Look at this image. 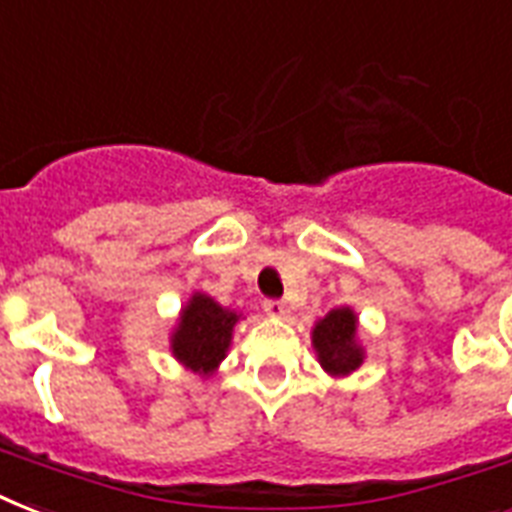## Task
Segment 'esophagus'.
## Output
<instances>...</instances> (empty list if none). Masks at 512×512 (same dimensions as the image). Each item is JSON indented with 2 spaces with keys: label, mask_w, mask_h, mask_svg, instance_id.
Returning <instances> with one entry per match:
<instances>
[{
  "label": "esophagus",
  "mask_w": 512,
  "mask_h": 512,
  "mask_svg": "<svg viewBox=\"0 0 512 512\" xmlns=\"http://www.w3.org/2000/svg\"><path fill=\"white\" fill-rule=\"evenodd\" d=\"M265 313L271 319H284L287 316V303H281V300H265Z\"/></svg>",
  "instance_id": "1"
}]
</instances>
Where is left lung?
Masks as SVG:
<instances>
[{
	"label": "left lung",
	"instance_id": "8db88e82",
	"mask_svg": "<svg viewBox=\"0 0 512 512\" xmlns=\"http://www.w3.org/2000/svg\"><path fill=\"white\" fill-rule=\"evenodd\" d=\"M358 319L350 308H335L316 321L311 332L319 364L332 377H345L364 364V348L358 345Z\"/></svg>",
	"mask_w": 512,
	"mask_h": 512
}]
</instances>
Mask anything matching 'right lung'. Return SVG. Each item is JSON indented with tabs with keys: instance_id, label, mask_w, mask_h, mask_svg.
Returning <instances> with one entry per match:
<instances>
[{
	"instance_id": "obj_1",
	"label": "right lung",
	"mask_w": 512,
	"mask_h": 512,
	"mask_svg": "<svg viewBox=\"0 0 512 512\" xmlns=\"http://www.w3.org/2000/svg\"><path fill=\"white\" fill-rule=\"evenodd\" d=\"M241 313L228 311L204 292L191 295L172 332V356L191 372L209 377L225 358Z\"/></svg>"
}]
</instances>
